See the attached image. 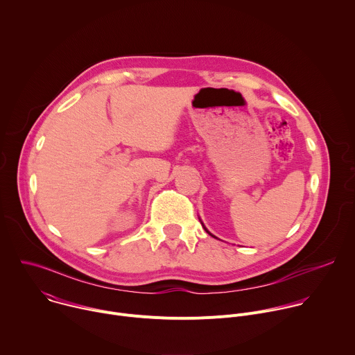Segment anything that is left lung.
I'll list each match as a JSON object with an SVG mask.
<instances>
[{
  "instance_id": "obj_1",
  "label": "left lung",
  "mask_w": 355,
  "mask_h": 355,
  "mask_svg": "<svg viewBox=\"0 0 355 355\" xmlns=\"http://www.w3.org/2000/svg\"><path fill=\"white\" fill-rule=\"evenodd\" d=\"M205 230H207V229H205ZM207 232H208V230H207ZM208 233H209V232H208ZM209 234H211V233H209ZM211 236H212V234H211Z\"/></svg>"
}]
</instances>
